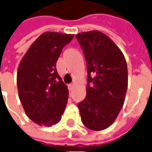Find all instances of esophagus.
Masks as SVG:
<instances>
[{
  "mask_svg": "<svg viewBox=\"0 0 152 152\" xmlns=\"http://www.w3.org/2000/svg\"><path fill=\"white\" fill-rule=\"evenodd\" d=\"M73 88H74V83H69V89L71 91V90L73 89Z\"/></svg>",
  "mask_w": 152,
  "mask_h": 152,
  "instance_id": "esophagus-1",
  "label": "esophagus"
}]
</instances>
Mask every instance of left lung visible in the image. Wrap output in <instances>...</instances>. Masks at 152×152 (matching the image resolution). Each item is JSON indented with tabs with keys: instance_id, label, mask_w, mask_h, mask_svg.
Wrapping results in <instances>:
<instances>
[{
	"instance_id": "obj_1",
	"label": "left lung",
	"mask_w": 152,
	"mask_h": 152,
	"mask_svg": "<svg viewBox=\"0 0 152 152\" xmlns=\"http://www.w3.org/2000/svg\"><path fill=\"white\" fill-rule=\"evenodd\" d=\"M86 58L87 95L78 103L83 125L93 131L110 126L125 101L128 75L126 59L111 39L98 30L76 34Z\"/></svg>"
}]
</instances>
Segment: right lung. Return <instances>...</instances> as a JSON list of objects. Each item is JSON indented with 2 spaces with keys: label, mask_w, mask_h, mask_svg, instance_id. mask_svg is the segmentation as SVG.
<instances>
[{
  "label": "right lung",
  "mask_w": 152,
  "mask_h": 152,
  "mask_svg": "<svg viewBox=\"0 0 152 152\" xmlns=\"http://www.w3.org/2000/svg\"><path fill=\"white\" fill-rule=\"evenodd\" d=\"M74 34L45 32L30 46L17 70L19 98L27 117L39 126L61 120L69 90L56 69L63 48Z\"/></svg>",
  "instance_id": "1"
}]
</instances>
